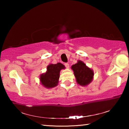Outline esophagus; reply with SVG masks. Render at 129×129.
I'll return each instance as SVG.
<instances>
[{
    "label": "esophagus",
    "mask_w": 129,
    "mask_h": 129,
    "mask_svg": "<svg viewBox=\"0 0 129 129\" xmlns=\"http://www.w3.org/2000/svg\"><path fill=\"white\" fill-rule=\"evenodd\" d=\"M64 65H65V67H66L67 69H68L69 68V64H68V63H65Z\"/></svg>",
    "instance_id": "34e87169"
}]
</instances>
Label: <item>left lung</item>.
<instances>
[{
	"instance_id": "8db88e82",
	"label": "left lung",
	"mask_w": 129,
	"mask_h": 129,
	"mask_svg": "<svg viewBox=\"0 0 129 129\" xmlns=\"http://www.w3.org/2000/svg\"><path fill=\"white\" fill-rule=\"evenodd\" d=\"M74 72L76 81L78 84L82 86H86L93 80V72L91 69L86 66L81 61H78L77 63L72 66Z\"/></svg>"
}]
</instances>
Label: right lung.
<instances>
[{"label":"right lung","mask_w":129,"mask_h":129,"mask_svg":"<svg viewBox=\"0 0 129 129\" xmlns=\"http://www.w3.org/2000/svg\"><path fill=\"white\" fill-rule=\"evenodd\" d=\"M65 66L61 63L50 64L47 67V72L40 76L41 84L47 88H51L57 85L60 77L61 69H64Z\"/></svg>","instance_id":"add662e5"}]
</instances>
